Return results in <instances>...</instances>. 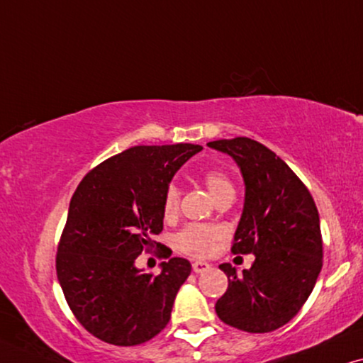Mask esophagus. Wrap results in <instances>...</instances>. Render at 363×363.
Returning a JSON list of instances; mask_svg holds the SVG:
<instances>
[{"instance_id":"obj_1","label":"esophagus","mask_w":363,"mask_h":363,"mask_svg":"<svg viewBox=\"0 0 363 363\" xmlns=\"http://www.w3.org/2000/svg\"><path fill=\"white\" fill-rule=\"evenodd\" d=\"M211 269V265L204 262V260H196L194 264H192V270H194L196 274H202V272H207V270Z\"/></svg>"}]
</instances>
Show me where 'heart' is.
Returning a JSON list of instances; mask_svg holds the SVG:
<instances>
[{"mask_svg":"<svg viewBox=\"0 0 363 363\" xmlns=\"http://www.w3.org/2000/svg\"><path fill=\"white\" fill-rule=\"evenodd\" d=\"M204 184L212 196V199L224 194V192L234 191V186L229 181V177L225 176L222 171L212 169V171L204 174ZM179 207V189L176 186H169L164 196V216L172 217L176 216ZM222 235L220 229H217L214 225H204V224H191L182 229L176 238L177 249H181L182 252L196 255V257H204L209 255L214 250L216 240Z\"/></svg>","mask_w":363,"mask_h":363,"instance_id":"1","label":"heart"}]
</instances>
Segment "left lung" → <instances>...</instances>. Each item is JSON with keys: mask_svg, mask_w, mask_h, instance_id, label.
<instances>
[{"mask_svg": "<svg viewBox=\"0 0 363 363\" xmlns=\"http://www.w3.org/2000/svg\"><path fill=\"white\" fill-rule=\"evenodd\" d=\"M234 159L245 197L234 254H254V264L238 274L219 269L229 287L216 303L227 325L250 333L272 332L297 315L322 269L318 211L311 192L291 167L264 144L249 138L207 143Z\"/></svg>", "mask_w": 363, "mask_h": 363, "instance_id": "obj_1", "label": "left lung"}]
</instances>
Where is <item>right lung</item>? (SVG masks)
<instances>
[{"label": "right lung", "instance_id": "1", "mask_svg": "<svg viewBox=\"0 0 363 363\" xmlns=\"http://www.w3.org/2000/svg\"><path fill=\"white\" fill-rule=\"evenodd\" d=\"M201 151L197 144L134 146L99 164L77 186L56 272L72 313L98 339L139 345L167 325L191 262L171 257L154 277L136 267V259L162 230L164 196L174 174ZM169 255L166 247L164 257Z\"/></svg>", "mask_w": 363, "mask_h": 363}]
</instances>
